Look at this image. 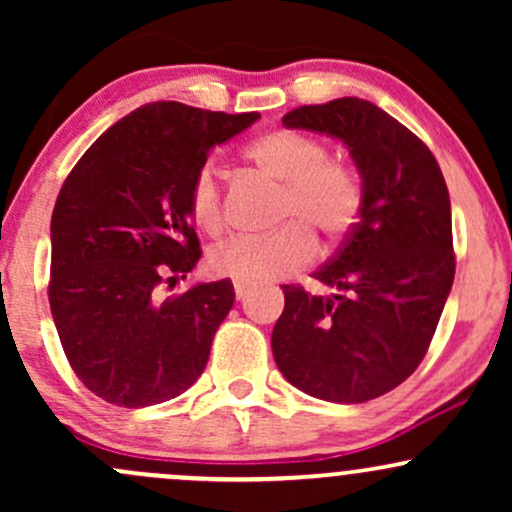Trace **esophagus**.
<instances>
[{
  "mask_svg": "<svg viewBox=\"0 0 512 512\" xmlns=\"http://www.w3.org/2000/svg\"><path fill=\"white\" fill-rule=\"evenodd\" d=\"M233 289H236V298L240 301V298L248 296L252 286H250V284H243V281H233Z\"/></svg>",
  "mask_w": 512,
  "mask_h": 512,
  "instance_id": "1",
  "label": "esophagus"
}]
</instances>
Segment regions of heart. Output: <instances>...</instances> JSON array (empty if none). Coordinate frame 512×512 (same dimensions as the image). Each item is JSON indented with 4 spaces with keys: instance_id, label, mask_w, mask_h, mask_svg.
Returning a JSON list of instances; mask_svg holds the SVG:
<instances>
[{
    "instance_id": "obj_1",
    "label": "heart",
    "mask_w": 512,
    "mask_h": 512,
    "mask_svg": "<svg viewBox=\"0 0 512 512\" xmlns=\"http://www.w3.org/2000/svg\"><path fill=\"white\" fill-rule=\"evenodd\" d=\"M320 139L293 129L262 134L245 149V158L264 178L279 182L276 221H291L264 236H236L211 248L209 269L226 279L257 284L296 272L313 257L317 231L325 243H337L354 228L361 211V185L354 170L327 158ZM190 219L204 233L223 226L221 185L211 163L197 170L187 190Z\"/></svg>"
}]
</instances>
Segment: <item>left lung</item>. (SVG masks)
I'll return each mask as SVG.
<instances>
[{
	"label": "left lung",
	"instance_id": "left-lung-1",
	"mask_svg": "<svg viewBox=\"0 0 512 512\" xmlns=\"http://www.w3.org/2000/svg\"><path fill=\"white\" fill-rule=\"evenodd\" d=\"M281 122L349 149L361 178V211L332 262L315 272L332 296L284 286L274 361L305 395L368 402L414 373L450 296L448 185L428 146L363 98L301 105Z\"/></svg>",
	"mask_w": 512,
	"mask_h": 512
}]
</instances>
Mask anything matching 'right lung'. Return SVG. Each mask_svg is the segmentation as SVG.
I'll return each instance as SVG.
<instances>
[{
	"label": "right lung",
	"mask_w": 512,
	"mask_h": 512,
	"mask_svg": "<svg viewBox=\"0 0 512 512\" xmlns=\"http://www.w3.org/2000/svg\"><path fill=\"white\" fill-rule=\"evenodd\" d=\"M260 120L175 101L132 110L64 180L50 221V310L64 354L93 395L139 409L182 395L204 373L233 308L231 279L158 298L202 250L187 190L209 151Z\"/></svg>",
	"instance_id": "obj_1"
}]
</instances>
